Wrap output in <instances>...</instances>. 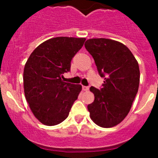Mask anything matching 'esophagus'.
Returning a JSON list of instances; mask_svg holds the SVG:
<instances>
[{"instance_id":"obj_1","label":"esophagus","mask_w":158,"mask_h":158,"mask_svg":"<svg viewBox=\"0 0 158 158\" xmlns=\"http://www.w3.org/2000/svg\"><path fill=\"white\" fill-rule=\"evenodd\" d=\"M82 89H83V91H88L89 88L88 86H82Z\"/></svg>"}]
</instances>
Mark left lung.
I'll list each match as a JSON object with an SVG mask.
<instances>
[{
    "instance_id": "8db88e82",
    "label": "left lung",
    "mask_w": 158,
    "mask_h": 158,
    "mask_svg": "<svg viewBox=\"0 0 158 158\" xmlns=\"http://www.w3.org/2000/svg\"><path fill=\"white\" fill-rule=\"evenodd\" d=\"M85 47L93 56L99 74L104 77L100 89L92 86L95 100L88 105L90 118L109 128L122 122L131 110L139 90V63L123 43L108 39H90Z\"/></svg>"
}]
</instances>
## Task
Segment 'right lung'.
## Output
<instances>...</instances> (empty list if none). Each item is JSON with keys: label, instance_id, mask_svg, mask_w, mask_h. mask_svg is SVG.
Instances as JSON below:
<instances>
[{"label": "right lung", "instance_id": "right-lung-1", "mask_svg": "<svg viewBox=\"0 0 158 158\" xmlns=\"http://www.w3.org/2000/svg\"><path fill=\"white\" fill-rule=\"evenodd\" d=\"M85 38L56 37L38 46L25 64L23 88L32 113L42 123L54 126L64 121L78 95L81 85L64 82L71 60L83 47Z\"/></svg>", "mask_w": 158, "mask_h": 158}]
</instances>
